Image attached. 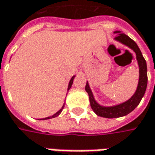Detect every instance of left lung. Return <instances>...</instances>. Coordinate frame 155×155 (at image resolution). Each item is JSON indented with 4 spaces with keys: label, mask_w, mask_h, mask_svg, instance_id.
I'll return each instance as SVG.
<instances>
[{
    "label": "left lung",
    "mask_w": 155,
    "mask_h": 155,
    "mask_svg": "<svg viewBox=\"0 0 155 155\" xmlns=\"http://www.w3.org/2000/svg\"><path fill=\"white\" fill-rule=\"evenodd\" d=\"M114 34H118L116 37L114 38L115 41L126 45L129 48H131L136 54V59L138 61L139 65V82L137 86V89L134 95L129 100L125 101L123 103L112 106V107H103L98 104L96 101L94 100V97L93 95V93L91 91L89 85L87 82V85L85 87V89L87 93L88 94L89 96V101L92 109L97 114L98 116L104 118H118L125 116L131 113L140 102L142 97L144 96L145 92L147 89V62L145 61L144 57L140 50L137 44L135 43L131 38H129L127 35L120 33V31H114Z\"/></svg>",
    "instance_id": "left-lung-1"
}]
</instances>
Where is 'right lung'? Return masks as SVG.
Masks as SVG:
<instances>
[{
    "mask_svg": "<svg viewBox=\"0 0 155 155\" xmlns=\"http://www.w3.org/2000/svg\"><path fill=\"white\" fill-rule=\"evenodd\" d=\"M74 77H75V75H74L73 77L71 78L70 81H69V84H68V91L70 89V87H72V84H73V81H74ZM63 107H64V105L62 106V107L59 110V111L56 113V114H54V115H52V116H49V117H47V118H44V119H41V120H48V119H51V118H54V117H57L58 115L61 113V111H62V109H63Z\"/></svg>",
    "mask_w": 155,
    "mask_h": 155,
    "instance_id": "obj_1",
    "label": "right lung"
}]
</instances>
